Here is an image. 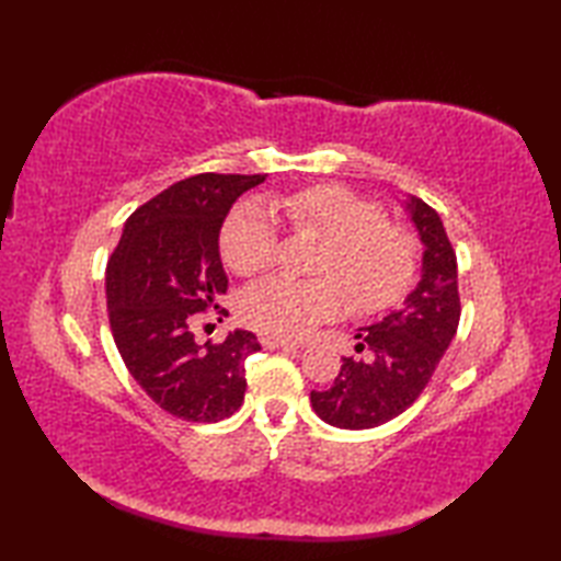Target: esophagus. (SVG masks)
<instances>
[{
	"mask_svg": "<svg viewBox=\"0 0 561 561\" xmlns=\"http://www.w3.org/2000/svg\"><path fill=\"white\" fill-rule=\"evenodd\" d=\"M260 344L265 350H287V352H296L299 350V344L294 342H287V340H279V337H270V335H262L260 337Z\"/></svg>",
	"mask_w": 561,
	"mask_h": 561,
	"instance_id": "esophagus-1",
	"label": "esophagus"
}]
</instances>
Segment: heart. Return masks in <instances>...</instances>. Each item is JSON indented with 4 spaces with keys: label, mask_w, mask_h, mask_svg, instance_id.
<instances>
[{
    "label": "heart",
    "mask_w": 561,
    "mask_h": 561,
    "mask_svg": "<svg viewBox=\"0 0 561 561\" xmlns=\"http://www.w3.org/2000/svg\"><path fill=\"white\" fill-rule=\"evenodd\" d=\"M296 233L325 238L318 274L325 279L299 282L267 277L248 287L241 316L250 328L270 337H304L323 320L337 318L354 306L376 313L402 299L414 277L416 243L402 226L388 224L376 202L344 185H311L272 197ZM279 253L272 214L245 202L236 207L221 229V257L238 274L270 267Z\"/></svg>",
    "instance_id": "b5f03b06"
}]
</instances>
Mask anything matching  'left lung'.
Instances as JSON below:
<instances>
[{
    "label": "left lung",
    "mask_w": 561,
    "mask_h": 561,
    "mask_svg": "<svg viewBox=\"0 0 561 561\" xmlns=\"http://www.w3.org/2000/svg\"><path fill=\"white\" fill-rule=\"evenodd\" d=\"M408 209L424 243L422 279L404 306L380 323L356 332V352L371 359L342 356L328 390H313L320 420L340 428H374L396 420L422 396L440 356L456 337L460 320L458 262L444 221L426 202L410 197Z\"/></svg>",
    "instance_id": "1"
}]
</instances>
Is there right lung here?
I'll return each mask as SVG.
<instances>
[{"mask_svg": "<svg viewBox=\"0 0 561 561\" xmlns=\"http://www.w3.org/2000/svg\"><path fill=\"white\" fill-rule=\"evenodd\" d=\"M262 181L199 173L173 183L129 214L108 260L117 352L139 388L178 420L219 422L243 404L245 359L260 350L257 337L233 330L219 344H199L193 328L229 287L219 257L226 214Z\"/></svg>", "mask_w": 561, "mask_h": 561, "instance_id": "add662e5", "label": "right lung"}]
</instances>
